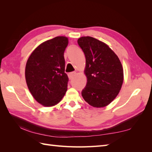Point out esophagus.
Masks as SVG:
<instances>
[{
	"label": "esophagus",
	"mask_w": 152,
	"mask_h": 152,
	"mask_svg": "<svg viewBox=\"0 0 152 152\" xmlns=\"http://www.w3.org/2000/svg\"><path fill=\"white\" fill-rule=\"evenodd\" d=\"M76 72H70V73H69V74H68V76H69V78L70 80V79H72L73 77L76 75Z\"/></svg>",
	"instance_id": "esophagus-1"
}]
</instances>
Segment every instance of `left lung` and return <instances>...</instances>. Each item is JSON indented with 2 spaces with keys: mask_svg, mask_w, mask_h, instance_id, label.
<instances>
[{
  "mask_svg": "<svg viewBox=\"0 0 152 152\" xmlns=\"http://www.w3.org/2000/svg\"><path fill=\"white\" fill-rule=\"evenodd\" d=\"M78 44L86 57L87 83L82 95L91 106L105 107L118 96L124 82L121 61L107 44L95 38L82 37Z\"/></svg>",
  "mask_w": 152,
  "mask_h": 152,
  "instance_id": "left-lung-1",
  "label": "left lung"
}]
</instances>
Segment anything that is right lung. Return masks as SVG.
Listing matches in <instances>:
<instances>
[{
	"instance_id": "add662e5",
	"label": "right lung",
	"mask_w": 152,
	"mask_h": 152,
	"mask_svg": "<svg viewBox=\"0 0 152 152\" xmlns=\"http://www.w3.org/2000/svg\"><path fill=\"white\" fill-rule=\"evenodd\" d=\"M66 37H57L35 48L25 66V80L34 99L44 106L57 104L67 91L69 78L64 72Z\"/></svg>"
}]
</instances>
